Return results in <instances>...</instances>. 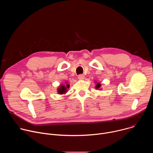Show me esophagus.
Listing matches in <instances>:
<instances>
[{"label": "esophagus", "mask_w": 153, "mask_h": 153, "mask_svg": "<svg viewBox=\"0 0 153 153\" xmlns=\"http://www.w3.org/2000/svg\"><path fill=\"white\" fill-rule=\"evenodd\" d=\"M78 79L79 80H83L85 79V76L83 74H80L78 76Z\"/></svg>", "instance_id": "1"}]
</instances>
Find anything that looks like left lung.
I'll list each match as a JSON object with an SVG mask.
<instances>
[{
	"label": "left lung",
	"mask_w": 153,
	"mask_h": 153,
	"mask_svg": "<svg viewBox=\"0 0 153 153\" xmlns=\"http://www.w3.org/2000/svg\"><path fill=\"white\" fill-rule=\"evenodd\" d=\"M100 86H101V84H100V83H97V84L96 85V86H95V88L96 89H97V90H102V88H100Z\"/></svg>",
	"instance_id": "1"
}]
</instances>
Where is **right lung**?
Wrapping results in <instances>:
<instances>
[{
    "mask_svg": "<svg viewBox=\"0 0 153 153\" xmlns=\"http://www.w3.org/2000/svg\"><path fill=\"white\" fill-rule=\"evenodd\" d=\"M66 85L61 84L57 88V93L59 94H65L68 92V89L70 88V85L66 82Z\"/></svg>",
    "mask_w": 153,
    "mask_h": 153,
    "instance_id": "obj_1",
    "label": "right lung"
}]
</instances>
